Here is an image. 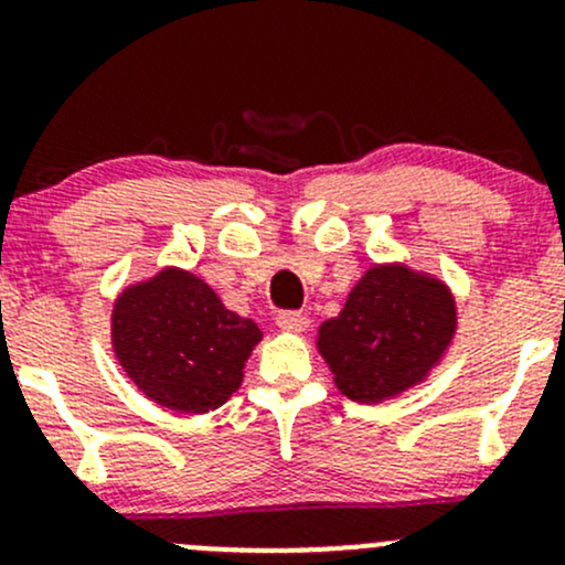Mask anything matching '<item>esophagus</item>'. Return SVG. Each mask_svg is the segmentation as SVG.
<instances>
[{
    "label": "esophagus",
    "instance_id": "obj_1",
    "mask_svg": "<svg viewBox=\"0 0 565 565\" xmlns=\"http://www.w3.org/2000/svg\"><path fill=\"white\" fill-rule=\"evenodd\" d=\"M277 329L288 333H301L309 329V318L305 312H296V309H285V312L277 315Z\"/></svg>",
    "mask_w": 565,
    "mask_h": 565
}]
</instances>
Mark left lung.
I'll list each match as a JSON object with an SVG mask.
<instances>
[{
    "mask_svg": "<svg viewBox=\"0 0 565 565\" xmlns=\"http://www.w3.org/2000/svg\"><path fill=\"white\" fill-rule=\"evenodd\" d=\"M455 301L445 282L402 264L372 266L342 312L318 331V350L348 398L377 404L426 380L450 348Z\"/></svg>",
    "mask_w": 565,
    "mask_h": 565,
    "instance_id": "left-lung-1",
    "label": "left lung"
}]
</instances>
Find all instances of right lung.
<instances>
[{"mask_svg":"<svg viewBox=\"0 0 565 565\" xmlns=\"http://www.w3.org/2000/svg\"><path fill=\"white\" fill-rule=\"evenodd\" d=\"M258 342L250 318L174 266L126 288L113 309V350L124 372L150 402L185 415L226 404Z\"/></svg>","mask_w":565,"mask_h":565,"instance_id":"1","label":"right lung"}]
</instances>
